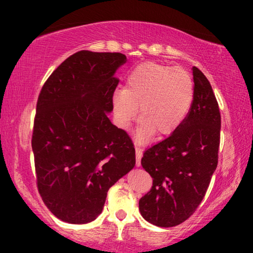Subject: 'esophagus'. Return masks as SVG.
Masks as SVG:
<instances>
[{
  "label": "esophagus",
  "mask_w": 253,
  "mask_h": 253,
  "mask_svg": "<svg viewBox=\"0 0 253 253\" xmlns=\"http://www.w3.org/2000/svg\"><path fill=\"white\" fill-rule=\"evenodd\" d=\"M141 155H143V148L139 146H136V165L139 167L140 166V159Z\"/></svg>",
  "instance_id": "obj_1"
}]
</instances>
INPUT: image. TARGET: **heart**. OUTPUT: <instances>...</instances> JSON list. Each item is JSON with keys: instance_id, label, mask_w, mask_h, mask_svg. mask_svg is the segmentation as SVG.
<instances>
[{"instance_id": "heart-1", "label": "heart", "mask_w": 253, "mask_h": 253, "mask_svg": "<svg viewBox=\"0 0 253 253\" xmlns=\"http://www.w3.org/2000/svg\"><path fill=\"white\" fill-rule=\"evenodd\" d=\"M193 81L184 69L158 63L138 65L126 78V88L116 89L112 108L116 124L126 129L136 119L137 107L143 124L138 137L154 131L164 137L177 130L191 109Z\"/></svg>"}]
</instances>
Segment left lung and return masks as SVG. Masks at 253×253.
<instances>
[{"label": "left lung", "mask_w": 253, "mask_h": 253, "mask_svg": "<svg viewBox=\"0 0 253 253\" xmlns=\"http://www.w3.org/2000/svg\"><path fill=\"white\" fill-rule=\"evenodd\" d=\"M195 95L177 130L145 151L141 166L153 184L139 200V211L158 227L188 220L202 203L219 158L221 115L209 79L192 68Z\"/></svg>", "instance_id": "left-lung-1"}]
</instances>
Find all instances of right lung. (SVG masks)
Here are the masks:
<instances>
[{"label":"right lung","instance_id":"1","mask_svg":"<svg viewBox=\"0 0 253 253\" xmlns=\"http://www.w3.org/2000/svg\"><path fill=\"white\" fill-rule=\"evenodd\" d=\"M121 53L81 50L55 69L37 102L32 150L44 205L69 223L102 212L109 188L136 165L126 131L107 116L126 63Z\"/></svg>","mask_w":253,"mask_h":253}]
</instances>
